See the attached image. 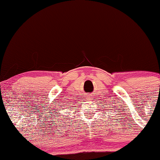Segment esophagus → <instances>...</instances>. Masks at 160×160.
I'll return each mask as SVG.
<instances>
[{
  "mask_svg": "<svg viewBox=\"0 0 160 160\" xmlns=\"http://www.w3.org/2000/svg\"><path fill=\"white\" fill-rule=\"evenodd\" d=\"M87 97H88L87 98H89V100H90V99H92V96L91 95H89H89H87Z\"/></svg>",
  "mask_w": 160,
  "mask_h": 160,
  "instance_id": "obj_1",
  "label": "esophagus"
}]
</instances>
